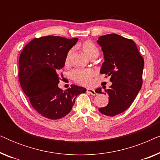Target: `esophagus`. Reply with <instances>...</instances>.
Segmentation results:
<instances>
[{"instance_id":"34e87169","label":"esophagus","mask_w":160,"mask_h":160,"mask_svg":"<svg viewBox=\"0 0 160 160\" xmlns=\"http://www.w3.org/2000/svg\"><path fill=\"white\" fill-rule=\"evenodd\" d=\"M87 92L88 93L91 94V95H97L96 92L94 90V89H87Z\"/></svg>"}]
</instances>
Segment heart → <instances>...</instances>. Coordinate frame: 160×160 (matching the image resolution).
<instances>
[{
  "label": "heart",
  "mask_w": 160,
  "mask_h": 160,
  "mask_svg": "<svg viewBox=\"0 0 160 160\" xmlns=\"http://www.w3.org/2000/svg\"><path fill=\"white\" fill-rule=\"evenodd\" d=\"M84 53L89 58L92 57H98L99 54V50L94 43L90 41H86L81 46ZM73 49H70L66 54L65 59V65H68L71 62V56L73 54ZM95 75V71L92 69H76L71 72V77L76 83L83 86H89L92 84V78Z\"/></svg>",
  "instance_id": "obj_1"
}]
</instances>
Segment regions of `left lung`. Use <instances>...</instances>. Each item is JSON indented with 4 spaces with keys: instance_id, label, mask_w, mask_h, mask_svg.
<instances>
[{
    "instance_id": "1",
    "label": "left lung",
    "mask_w": 160,
    "mask_h": 160,
    "mask_svg": "<svg viewBox=\"0 0 160 160\" xmlns=\"http://www.w3.org/2000/svg\"><path fill=\"white\" fill-rule=\"evenodd\" d=\"M104 55L100 73L110 76L108 89H96L97 93H107L108 103L99 108L102 114L114 117L127 110L138 95L143 84L144 60L135 43L131 39L112 33L100 36L97 41Z\"/></svg>"
}]
</instances>
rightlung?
Wrapping results in <instances>:
<instances>
[{
	"instance_id": "add662e5",
	"label": "right lung",
	"mask_w": 160,
	"mask_h": 160,
	"mask_svg": "<svg viewBox=\"0 0 160 160\" xmlns=\"http://www.w3.org/2000/svg\"><path fill=\"white\" fill-rule=\"evenodd\" d=\"M78 38L48 36L34 38L24 47L19 59V79L22 89L35 110L49 119L68 114L84 87L71 85L63 91L58 87V72Z\"/></svg>"
}]
</instances>
